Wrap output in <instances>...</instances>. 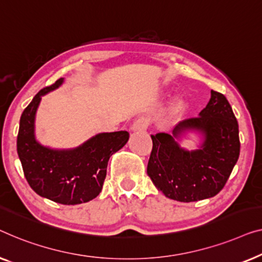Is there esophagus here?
I'll use <instances>...</instances> for the list:
<instances>
[{
  "instance_id": "obj_1",
  "label": "esophagus",
  "mask_w": 262,
  "mask_h": 262,
  "mask_svg": "<svg viewBox=\"0 0 262 262\" xmlns=\"http://www.w3.org/2000/svg\"><path fill=\"white\" fill-rule=\"evenodd\" d=\"M149 126V119L146 116H141L139 117L138 120L134 121L132 126V130L133 132H143L146 130Z\"/></svg>"
}]
</instances>
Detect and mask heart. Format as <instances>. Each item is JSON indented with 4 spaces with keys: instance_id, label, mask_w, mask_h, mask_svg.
Segmentation results:
<instances>
[{
    "instance_id": "b5f03b06",
    "label": "heart",
    "mask_w": 262,
    "mask_h": 262,
    "mask_svg": "<svg viewBox=\"0 0 262 262\" xmlns=\"http://www.w3.org/2000/svg\"><path fill=\"white\" fill-rule=\"evenodd\" d=\"M182 105H183V102L180 101V99H177V101L172 104L171 110H169V114H171V115H173V114H176L180 108H182Z\"/></svg>"
}]
</instances>
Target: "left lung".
I'll return each mask as SVG.
<instances>
[{"mask_svg":"<svg viewBox=\"0 0 262 262\" xmlns=\"http://www.w3.org/2000/svg\"><path fill=\"white\" fill-rule=\"evenodd\" d=\"M202 135L200 148L187 151L178 140L186 131ZM152 136L147 174L171 200L197 202L216 196L226 185L240 156L238 123L226 96L211 90L200 116L184 120L172 132Z\"/></svg>","mask_w":262,"mask_h":262,"instance_id":"left-lung-1","label":"left lung"}]
</instances>
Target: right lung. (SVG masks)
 Instances as JSON below:
<instances>
[{
	"mask_svg": "<svg viewBox=\"0 0 262 262\" xmlns=\"http://www.w3.org/2000/svg\"><path fill=\"white\" fill-rule=\"evenodd\" d=\"M64 83L58 79L34 96L22 113L17 134V154L29 186L39 196L64 205L94 200L102 190L109 158L126 145V130L99 133L76 148L52 149L35 139V114L41 96Z\"/></svg>",
	"mask_w": 262,
	"mask_h": 262,
	"instance_id": "add662e5",
	"label": "right lung"
}]
</instances>
